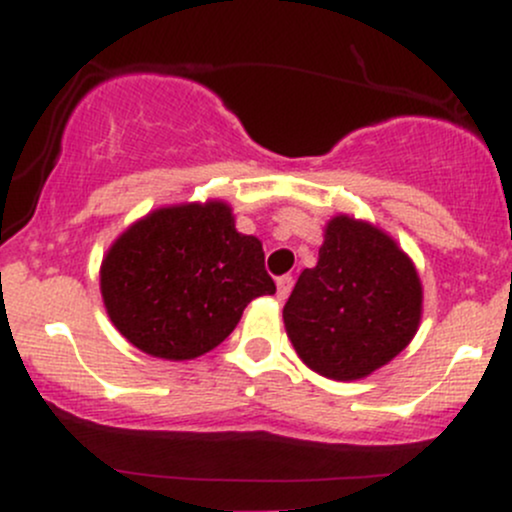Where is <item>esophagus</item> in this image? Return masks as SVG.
<instances>
[{
    "label": "esophagus",
    "mask_w": 512,
    "mask_h": 512,
    "mask_svg": "<svg viewBox=\"0 0 512 512\" xmlns=\"http://www.w3.org/2000/svg\"><path fill=\"white\" fill-rule=\"evenodd\" d=\"M293 289V276L291 274H284L276 279V296H279V301H284V298H289V293Z\"/></svg>",
    "instance_id": "1"
}]
</instances>
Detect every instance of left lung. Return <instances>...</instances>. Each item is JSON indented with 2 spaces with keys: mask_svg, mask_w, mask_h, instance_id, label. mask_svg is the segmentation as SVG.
Masks as SVG:
<instances>
[{
  "mask_svg": "<svg viewBox=\"0 0 512 512\" xmlns=\"http://www.w3.org/2000/svg\"><path fill=\"white\" fill-rule=\"evenodd\" d=\"M424 289L409 255L373 223L327 221L313 269H303L284 305L293 349L330 380H361L414 339Z\"/></svg>",
  "mask_w": 512,
  "mask_h": 512,
  "instance_id": "1",
  "label": "left lung"
}]
</instances>
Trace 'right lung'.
<instances>
[{
    "label": "right lung",
    "instance_id": "add662e5",
    "mask_svg": "<svg viewBox=\"0 0 512 512\" xmlns=\"http://www.w3.org/2000/svg\"><path fill=\"white\" fill-rule=\"evenodd\" d=\"M276 291L255 236L221 199L161 207L134 221L101 264L110 322L129 344L190 361L236 330L245 305Z\"/></svg>",
    "mask_w": 512,
    "mask_h": 512
}]
</instances>
